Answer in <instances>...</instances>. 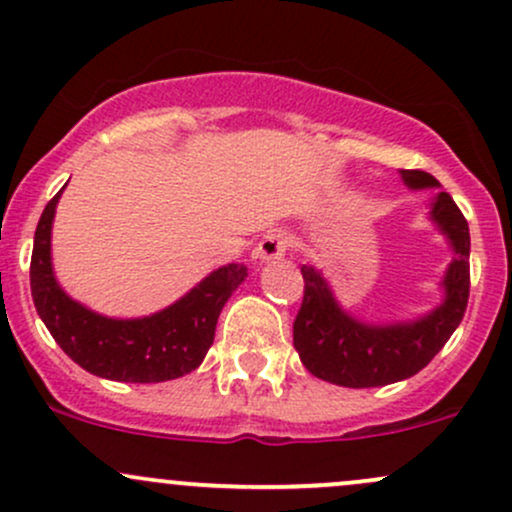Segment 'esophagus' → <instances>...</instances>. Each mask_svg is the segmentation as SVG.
<instances>
[{
    "instance_id": "1",
    "label": "esophagus",
    "mask_w": 512,
    "mask_h": 512,
    "mask_svg": "<svg viewBox=\"0 0 512 512\" xmlns=\"http://www.w3.org/2000/svg\"><path fill=\"white\" fill-rule=\"evenodd\" d=\"M286 250H289V238L281 231H269L267 236L257 243V248L252 250V257L260 262H272L281 260V257L286 255Z\"/></svg>"
}]
</instances>
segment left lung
<instances>
[{"mask_svg": "<svg viewBox=\"0 0 512 512\" xmlns=\"http://www.w3.org/2000/svg\"><path fill=\"white\" fill-rule=\"evenodd\" d=\"M411 190L440 187L426 170H402ZM431 221L448 238L452 257L443 276L445 301L411 322L366 325L337 303L322 274L303 264V303L293 320V346L315 378L342 387H383L407 380L433 361L462 322L469 298V226L448 192H438Z\"/></svg>", "mask_w": 512, "mask_h": 512, "instance_id": "obj_1", "label": "left lung"}]
</instances>
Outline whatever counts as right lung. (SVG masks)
<instances>
[{
    "mask_svg": "<svg viewBox=\"0 0 512 512\" xmlns=\"http://www.w3.org/2000/svg\"><path fill=\"white\" fill-rule=\"evenodd\" d=\"M62 190L35 228L31 293L35 310L62 351L98 378L117 383H163L192 373L214 344L216 320L248 276L245 264H226L161 313L134 320L103 317L72 301L52 272L50 236Z\"/></svg>",
    "mask_w": 512,
    "mask_h": 512,
    "instance_id": "add662e5",
    "label": "right lung"
}]
</instances>
